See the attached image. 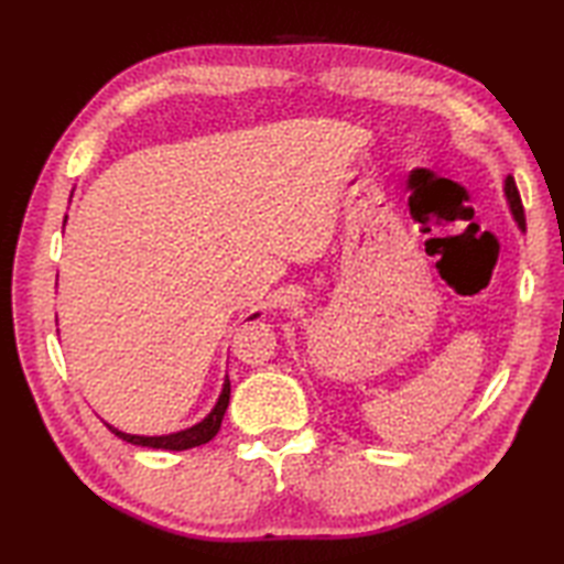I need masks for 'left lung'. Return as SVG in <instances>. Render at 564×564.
Wrapping results in <instances>:
<instances>
[{
  "label": "left lung",
  "instance_id": "left-lung-1",
  "mask_svg": "<svg viewBox=\"0 0 564 564\" xmlns=\"http://www.w3.org/2000/svg\"><path fill=\"white\" fill-rule=\"evenodd\" d=\"M505 196H507L513 220H517V225H519V230L525 232V215H523V206H521V196H519L517 182H513L511 174L505 178Z\"/></svg>",
  "mask_w": 564,
  "mask_h": 564
}]
</instances>
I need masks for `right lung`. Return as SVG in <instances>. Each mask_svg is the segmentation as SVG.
Listing matches in <instances>:
<instances>
[{
	"instance_id": "obj_1",
	"label": "right lung",
	"mask_w": 564,
	"mask_h": 564,
	"mask_svg": "<svg viewBox=\"0 0 564 564\" xmlns=\"http://www.w3.org/2000/svg\"><path fill=\"white\" fill-rule=\"evenodd\" d=\"M72 198V196H69ZM65 223H67V215H65ZM259 317V313L249 315L247 319H254ZM227 404H230V378L225 376L223 380V390L218 394V402L213 404V410L196 422L194 426H186L182 431H172V434H162V436H140V434H126V431L116 429L111 424L109 426L111 434H116L118 438H123L128 443H133V446H148V448H162V451H186V448H196L203 446V443H208L215 434L220 431L223 424V416Z\"/></svg>"
}]
</instances>
